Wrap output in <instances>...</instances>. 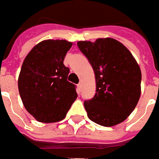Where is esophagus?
I'll use <instances>...</instances> for the list:
<instances>
[{"label": "esophagus", "mask_w": 159, "mask_h": 159, "mask_svg": "<svg viewBox=\"0 0 159 159\" xmlns=\"http://www.w3.org/2000/svg\"><path fill=\"white\" fill-rule=\"evenodd\" d=\"M78 89H79L80 91L81 90V89H82V84H81V83H79V84H78Z\"/></svg>", "instance_id": "1"}]
</instances>
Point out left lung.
<instances>
[{
	"label": "left lung",
	"instance_id": "left-lung-1",
	"mask_svg": "<svg viewBox=\"0 0 159 159\" xmlns=\"http://www.w3.org/2000/svg\"><path fill=\"white\" fill-rule=\"evenodd\" d=\"M95 75L96 93L84 106L90 120L102 126L123 122L141 96L142 72L131 52L112 38L78 41Z\"/></svg>",
	"mask_w": 159,
	"mask_h": 159
}]
</instances>
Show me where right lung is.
I'll return each instance as SVG.
<instances>
[{
    "label": "right lung",
    "instance_id": "add662e5",
    "mask_svg": "<svg viewBox=\"0 0 159 159\" xmlns=\"http://www.w3.org/2000/svg\"><path fill=\"white\" fill-rule=\"evenodd\" d=\"M72 43L46 40L28 53L18 77V91L28 112L39 122L64 119L76 100V86L67 80L70 69L64 59Z\"/></svg>",
    "mask_w": 159,
    "mask_h": 159
}]
</instances>
